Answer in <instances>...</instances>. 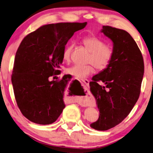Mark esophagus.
I'll list each match as a JSON object with an SVG mask.
<instances>
[{
	"mask_svg": "<svg viewBox=\"0 0 153 153\" xmlns=\"http://www.w3.org/2000/svg\"><path fill=\"white\" fill-rule=\"evenodd\" d=\"M82 82H83V83L85 84L86 86H88L89 85V80L88 79H82ZM81 104H84V105H88V104L90 103V102H89V100L88 99H84V100H82V101H81Z\"/></svg>",
	"mask_w": 153,
	"mask_h": 153,
	"instance_id": "esophagus-1",
	"label": "esophagus"
}]
</instances>
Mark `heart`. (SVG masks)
Segmentation results:
<instances>
[{
    "mask_svg": "<svg viewBox=\"0 0 153 153\" xmlns=\"http://www.w3.org/2000/svg\"><path fill=\"white\" fill-rule=\"evenodd\" d=\"M85 48L91 52L86 65H75L67 68L66 72L77 78H84L94 71V67L99 71H103L108 68L111 63L114 56V49L110 45H106L103 40L96 36L90 35L82 39ZM74 45L70 44L65 48L62 58L65 62L71 60V52Z\"/></svg>",
    "mask_w": 153,
    "mask_h": 153,
    "instance_id": "1",
    "label": "heart"
}]
</instances>
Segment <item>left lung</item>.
I'll return each mask as SVG.
<instances>
[{
  "instance_id": "8db88e82",
  "label": "left lung",
  "mask_w": 153,
  "mask_h": 153,
  "mask_svg": "<svg viewBox=\"0 0 153 153\" xmlns=\"http://www.w3.org/2000/svg\"><path fill=\"white\" fill-rule=\"evenodd\" d=\"M101 32L113 42L114 53L108 67L94 76L90 84L100 114L91 127L106 131L122 122L136 103L144 64L141 51L127 31L103 26Z\"/></svg>"
}]
</instances>
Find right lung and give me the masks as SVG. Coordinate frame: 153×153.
<instances>
[{"instance_id": "right-lung-1", "label": "right lung", "mask_w": 153, "mask_h": 153, "mask_svg": "<svg viewBox=\"0 0 153 153\" xmlns=\"http://www.w3.org/2000/svg\"><path fill=\"white\" fill-rule=\"evenodd\" d=\"M87 22L43 25L26 36L17 50L11 82L22 114L31 122L52 124L65 107L64 92L69 79L50 81L60 73L62 54L71 37Z\"/></svg>"}]
</instances>
